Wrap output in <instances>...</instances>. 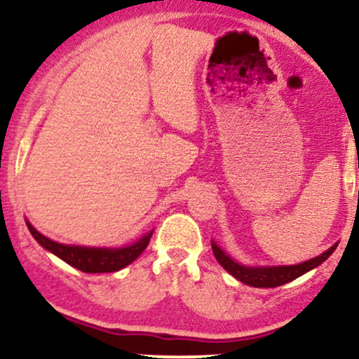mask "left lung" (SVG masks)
<instances>
[{
    "instance_id": "obj_1",
    "label": "left lung",
    "mask_w": 359,
    "mask_h": 359,
    "mask_svg": "<svg viewBox=\"0 0 359 359\" xmlns=\"http://www.w3.org/2000/svg\"><path fill=\"white\" fill-rule=\"evenodd\" d=\"M212 248L218 264L226 272H230L235 279H238L247 285H252V287H279V285L287 284V282L301 277L302 273L309 272L311 269L321 265L336 250V245H332L330 250H326L319 257L307 260V262L299 265H284V267H245V265L233 262L229 255H225V252L217 243L212 242Z\"/></svg>"
}]
</instances>
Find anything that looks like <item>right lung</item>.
I'll list each match as a JSON object with an SVG mask.
<instances>
[{"mask_svg": "<svg viewBox=\"0 0 359 359\" xmlns=\"http://www.w3.org/2000/svg\"><path fill=\"white\" fill-rule=\"evenodd\" d=\"M27 226L33 238L40 243L41 247L52 252L57 257H60L63 262H67L72 267L87 273H104V272H116L124 269L126 265L133 264L139 255L144 252V248L149 243L153 231L144 235L141 240H137L134 245L124 248H88V247H72L57 243L53 240L43 237L40 231H36L27 222Z\"/></svg>", "mask_w": 359, "mask_h": 359, "instance_id": "obj_1", "label": "right lung"}]
</instances>
